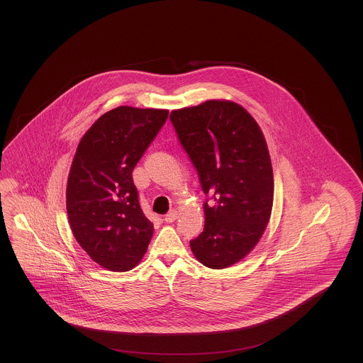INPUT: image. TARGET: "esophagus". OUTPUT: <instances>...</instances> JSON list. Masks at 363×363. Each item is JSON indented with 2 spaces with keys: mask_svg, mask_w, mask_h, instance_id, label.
Instances as JSON below:
<instances>
[{
  "mask_svg": "<svg viewBox=\"0 0 363 363\" xmlns=\"http://www.w3.org/2000/svg\"><path fill=\"white\" fill-rule=\"evenodd\" d=\"M177 218H178V211H177V209H172V211L164 216V222H166V223H173Z\"/></svg>",
  "mask_w": 363,
  "mask_h": 363,
  "instance_id": "34e87169",
  "label": "esophagus"
}]
</instances>
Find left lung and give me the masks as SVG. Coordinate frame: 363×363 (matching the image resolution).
Masks as SVG:
<instances>
[{
    "label": "left lung",
    "mask_w": 363,
    "mask_h": 363,
    "mask_svg": "<svg viewBox=\"0 0 363 363\" xmlns=\"http://www.w3.org/2000/svg\"><path fill=\"white\" fill-rule=\"evenodd\" d=\"M196 167L204 231L190 241L194 257L223 269L247 256L262 237L274 204V172L256 120L238 104L212 99L170 114Z\"/></svg>",
    "instance_id": "1"
}]
</instances>
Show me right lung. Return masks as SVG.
Returning <instances> with one entry per match:
<instances>
[{"mask_svg": "<svg viewBox=\"0 0 363 363\" xmlns=\"http://www.w3.org/2000/svg\"><path fill=\"white\" fill-rule=\"evenodd\" d=\"M167 117L169 110L120 106L94 122L77 145L67 185L70 228L108 271L135 268L152 238L132 172Z\"/></svg>", "mask_w": 363, "mask_h": 363, "instance_id": "add662e5", "label": "right lung"}]
</instances>
